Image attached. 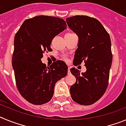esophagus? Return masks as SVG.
<instances>
[{
  "label": "esophagus",
  "instance_id": "1",
  "mask_svg": "<svg viewBox=\"0 0 126 126\" xmlns=\"http://www.w3.org/2000/svg\"><path fill=\"white\" fill-rule=\"evenodd\" d=\"M67 74H68V75L71 74V71H70V67H68V70H67Z\"/></svg>",
  "mask_w": 126,
  "mask_h": 126
}]
</instances>
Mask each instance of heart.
Listing matches in <instances>:
<instances>
[{"label":"heart","mask_w":126,"mask_h":126,"mask_svg":"<svg viewBox=\"0 0 126 126\" xmlns=\"http://www.w3.org/2000/svg\"><path fill=\"white\" fill-rule=\"evenodd\" d=\"M62 59L64 60V61H66V62H67V61H68V59H67V57H64V56L62 57Z\"/></svg>","instance_id":"1"}]
</instances>
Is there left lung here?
Returning <instances> with one entry per match:
<instances>
[{
	"instance_id": "obj_1",
	"label": "left lung",
	"mask_w": 126,
	"mask_h": 126,
	"mask_svg": "<svg viewBox=\"0 0 126 126\" xmlns=\"http://www.w3.org/2000/svg\"><path fill=\"white\" fill-rule=\"evenodd\" d=\"M66 23L79 38L73 65H80L84 61L86 68L82 73L74 67L70 69L76 79L70 88L71 98L79 104L90 105L103 96L109 84L112 61L110 38L94 17L74 16L67 17Z\"/></svg>"
}]
</instances>
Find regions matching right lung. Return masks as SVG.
<instances>
[{
    "label": "right lung",
    "mask_w": 126,
    "mask_h": 126,
    "mask_svg": "<svg viewBox=\"0 0 126 126\" xmlns=\"http://www.w3.org/2000/svg\"><path fill=\"white\" fill-rule=\"evenodd\" d=\"M67 28L62 19L38 16L23 22L14 38L13 67L20 94L34 105L47 103L53 97L55 83L67 74V65L57 61L47 67L41 59L52 52L53 38Z\"/></svg>",
    "instance_id": "obj_1"
}]
</instances>
